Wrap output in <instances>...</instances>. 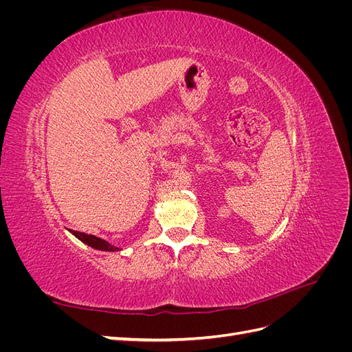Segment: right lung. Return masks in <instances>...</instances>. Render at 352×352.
I'll list each match as a JSON object with an SVG mask.
<instances>
[{
    "label": "right lung",
    "mask_w": 352,
    "mask_h": 352,
    "mask_svg": "<svg viewBox=\"0 0 352 352\" xmlns=\"http://www.w3.org/2000/svg\"><path fill=\"white\" fill-rule=\"evenodd\" d=\"M74 236H76L79 241H82L83 243L89 245L91 248L94 250H100V251H110V252H114V251H120L119 247H114V245H111L110 242L104 241L101 238H97L95 235H88V233H82V232H76V230H70Z\"/></svg>",
    "instance_id": "obj_1"
}]
</instances>
